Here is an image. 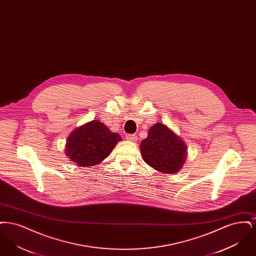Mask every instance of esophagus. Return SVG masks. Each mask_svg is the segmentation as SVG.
<instances>
[{"instance_id": "1", "label": "esophagus", "mask_w": 256, "mask_h": 256, "mask_svg": "<svg viewBox=\"0 0 256 256\" xmlns=\"http://www.w3.org/2000/svg\"><path fill=\"white\" fill-rule=\"evenodd\" d=\"M126 139L128 141H132V142H135V141H137V136L134 134H126Z\"/></svg>"}]
</instances>
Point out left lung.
Returning a JSON list of instances; mask_svg holds the SVG:
<instances>
[{"mask_svg":"<svg viewBox=\"0 0 256 256\" xmlns=\"http://www.w3.org/2000/svg\"><path fill=\"white\" fill-rule=\"evenodd\" d=\"M140 150L146 164L164 174L180 170L187 154V146L182 140L161 122L150 128L148 137L141 142Z\"/></svg>","mask_w":256,"mask_h":256,"instance_id":"obj_1","label":"left lung"}]
</instances>
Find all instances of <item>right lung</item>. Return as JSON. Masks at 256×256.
Here are the masks:
<instances>
[{
	"mask_svg": "<svg viewBox=\"0 0 256 256\" xmlns=\"http://www.w3.org/2000/svg\"><path fill=\"white\" fill-rule=\"evenodd\" d=\"M120 140L119 134L111 132L106 124L93 120L71 132L65 154L78 166H94L106 158Z\"/></svg>",
	"mask_w": 256,
	"mask_h": 256,
	"instance_id": "add662e5",
	"label": "right lung"
}]
</instances>
